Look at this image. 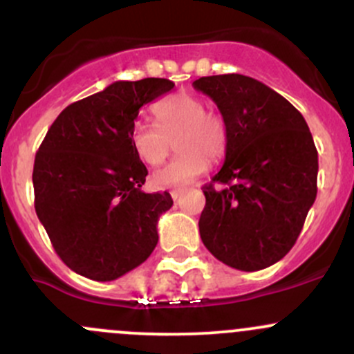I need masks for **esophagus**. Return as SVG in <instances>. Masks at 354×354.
<instances>
[{"label":"esophagus","instance_id":"1","mask_svg":"<svg viewBox=\"0 0 354 354\" xmlns=\"http://www.w3.org/2000/svg\"><path fill=\"white\" fill-rule=\"evenodd\" d=\"M182 194H184V189H177V191H172V192H170V196H172V199H174V201H177L178 197L182 196Z\"/></svg>","mask_w":354,"mask_h":354}]
</instances>
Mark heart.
<instances>
[{
  "instance_id": "heart-1",
  "label": "heart",
  "mask_w": 354,
  "mask_h": 354,
  "mask_svg": "<svg viewBox=\"0 0 354 354\" xmlns=\"http://www.w3.org/2000/svg\"><path fill=\"white\" fill-rule=\"evenodd\" d=\"M157 124L136 121L131 145L148 165H158L172 151L176 142L178 157L153 174L157 187H184L203 176L211 160H219L227 148L224 121L206 111L203 100L192 94H174L155 104Z\"/></svg>"
}]
</instances>
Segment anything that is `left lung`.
<instances>
[{
	"instance_id": "obj_1",
	"label": "left lung",
	"mask_w": 354,
	"mask_h": 354,
	"mask_svg": "<svg viewBox=\"0 0 354 354\" xmlns=\"http://www.w3.org/2000/svg\"><path fill=\"white\" fill-rule=\"evenodd\" d=\"M221 111L226 158L203 187L204 246L243 272L267 268L290 252L317 194V150L306 120L283 96L241 74L192 82Z\"/></svg>"
}]
</instances>
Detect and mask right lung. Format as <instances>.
Here are the masks:
<instances>
[{
	"mask_svg": "<svg viewBox=\"0 0 354 354\" xmlns=\"http://www.w3.org/2000/svg\"><path fill=\"white\" fill-rule=\"evenodd\" d=\"M176 86L169 79L116 81L67 106L35 155V211L60 260L109 282L142 265L158 241L157 223L174 201L145 194L148 176L131 145L140 108Z\"/></svg>",
	"mask_w": 354,
	"mask_h": 354,
	"instance_id": "obj_1",
	"label": "right lung"
}]
</instances>
